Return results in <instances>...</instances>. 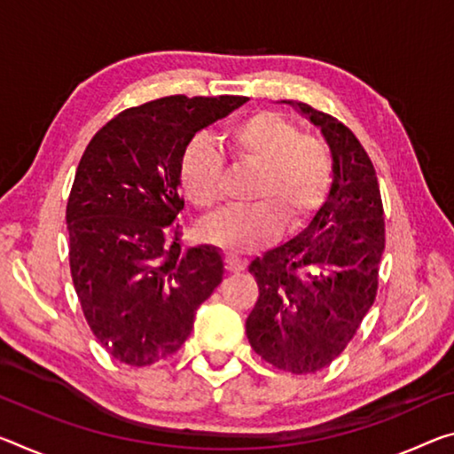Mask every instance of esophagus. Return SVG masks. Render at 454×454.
<instances>
[{
    "mask_svg": "<svg viewBox=\"0 0 454 454\" xmlns=\"http://www.w3.org/2000/svg\"><path fill=\"white\" fill-rule=\"evenodd\" d=\"M224 262H226V269L230 272H240V270L247 269V258H242L239 254H232V253L226 254Z\"/></svg>",
    "mask_w": 454,
    "mask_h": 454,
    "instance_id": "1",
    "label": "esophagus"
}]
</instances>
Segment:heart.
<instances>
[{
  "label": "heart",
  "mask_w": 454,
  "mask_h": 454,
  "mask_svg": "<svg viewBox=\"0 0 454 454\" xmlns=\"http://www.w3.org/2000/svg\"><path fill=\"white\" fill-rule=\"evenodd\" d=\"M222 141L236 160L256 168L253 198L247 207H232L201 226L207 242L226 250H250L270 240L280 230L303 226L325 201L333 160L327 143L301 135L283 114L256 111L234 121ZM222 160L210 143L193 139L179 161L184 196L200 210H212L220 200Z\"/></svg>",
  "instance_id": "1"
}]
</instances>
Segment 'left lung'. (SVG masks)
Instances as JSON below:
<instances>
[{
  "mask_svg": "<svg viewBox=\"0 0 454 454\" xmlns=\"http://www.w3.org/2000/svg\"><path fill=\"white\" fill-rule=\"evenodd\" d=\"M280 103L319 127L333 177L313 220L250 262L261 294L247 319V337L275 368L315 373L348 348L376 299L384 206L373 163L348 127L305 103Z\"/></svg>",
  "mask_w": 454,
  "mask_h": 454,
  "instance_id": "8db88e82",
  "label": "left lung"
}]
</instances>
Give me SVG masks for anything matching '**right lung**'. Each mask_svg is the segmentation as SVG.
I'll return each instance as SVG.
<instances>
[{
	"instance_id": "right-lung-1",
	"label": "right lung",
	"mask_w": 454,
	"mask_h": 454,
	"mask_svg": "<svg viewBox=\"0 0 454 454\" xmlns=\"http://www.w3.org/2000/svg\"><path fill=\"white\" fill-rule=\"evenodd\" d=\"M247 100H151L111 119L82 153L67 206L72 283L90 331L121 364L176 354L222 283L218 248L179 247V161L193 135Z\"/></svg>"
}]
</instances>
